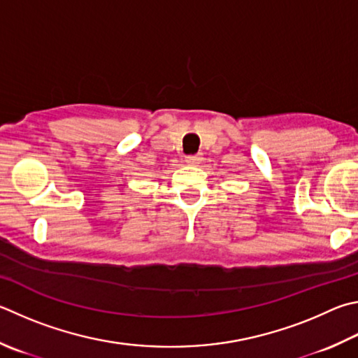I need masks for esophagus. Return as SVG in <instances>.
<instances>
[{"instance_id": "1", "label": "esophagus", "mask_w": 358, "mask_h": 358, "mask_svg": "<svg viewBox=\"0 0 358 358\" xmlns=\"http://www.w3.org/2000/svg\"><path fill=\"white\" fill-rule=\"evenodd\" d=\"M186 162L189 166H199L201 162L200 155H191V157H186Z\"/></svg>"}]
</instances>
